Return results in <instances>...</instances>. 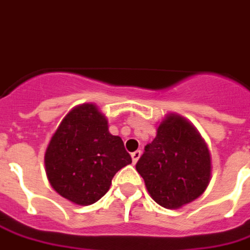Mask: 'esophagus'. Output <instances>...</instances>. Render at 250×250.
I'll use <instances>...</instances> for the list:
<instances>
[{"label": "esophagus", "mask_w": 250, "mask_h": 250, "mask_svg": "<svg viewBox=\"0 0 250 250\" xmlns=\"http://www.w3.org/2000/svg\"><path fill=\"white\" fill-rule=\"evenodd\" d=\"M141 155H142L141 150H136V151L132 152V154H131V158H132V162H134V163L138 162V159L141 158Z\"/></svg>", "instance_id": "esophagus-1"}]
</instances>
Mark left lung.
Segmentation results:
<instances>
[{
  "instance_id": "1",
  "label": "left lung",
  "mask_w": 250,
  "mask_h": 250,
  "mask_svg": "<svg viewBox=\"0 0 250 250\" xmlns=\"http://www.w3.org/2000/svg\"><path fill=\"white\" fill-rule=\"evenodd\" d=\"M151 198L166 209H178L204 193L211 177L209 148L197 128L177 114L167 115L155 139L136 163Z\"/></svg>"
}]
</instances>
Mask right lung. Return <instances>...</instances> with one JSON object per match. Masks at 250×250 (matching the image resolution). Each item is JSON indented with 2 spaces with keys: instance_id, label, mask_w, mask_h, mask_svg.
<instances>
[{
  "instance_id": "add662e5",
  "label": "right lung",
  "mask_w": 250,
  "mask_h": 250,
  "mask_svg": "<svg viewBox=\"0 0 250 250\" xmlns=\"http://www.w3.org/2000/svg\"><path fill=\"white\" fill-rule=\"evenodd\" d=\"M45 171L62 197L87 206L107 193L114 175L130 165L119 136L109 134L108 120L92 103L72 108L46 147Z\"/></svg>"
}]
</instances>
